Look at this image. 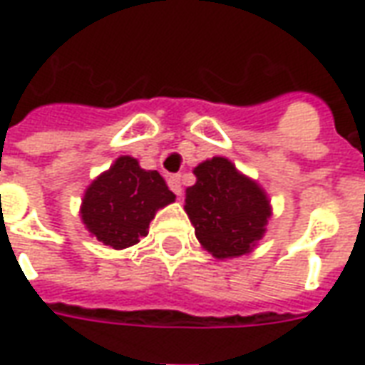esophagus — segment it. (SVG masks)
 <instances>
[{"label":"esophagus","instance_id":"esophagus-1","mask_svg":"<svg viewBox=\"0 0 365 365\" xmlns=\"http://www.w3.org/2000/svg\"><path fill=\"white\" fill-rule=\"evenodd\" d=\"M168 185H170V190L174 191L175 195H182V175L180 174H174V175H170L168 178Z\"/></svg>","mask_w":365,"mask_h":365}]
</instances>
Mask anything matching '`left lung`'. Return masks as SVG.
I'll return each instance as SVG.
<instances>
[{
    "label": "left lung",
    "mask_w": 365,
    "mask_h": 365,
    "mask_svg": "<svg viewBox=\"0 0 365 365\" xmlns=\"http://www.w3.org/2000/svg\"><path fill=\"white\" fill-rule=\"evenodd\" d=\"M193 174L185 213L201 246L219 260L252 252L272 217L266 191L222 156L201 162Z\"/></svg>",
    "instance_id": "left-lung-1"
}]
</instances>
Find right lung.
I'll list each match as a JSON object with an SVG mask.
<instances>
[{"mask_svg": "<svg viewBox=\"0 0 365 365\" xmlns=\"http://www.w3.org/2000/svg\"><path fill=\"white\" fill-rule=\"evenodd\" d=\"M174 201L156 170H143L133 156H119L86 190L80 217L91 237L123 250L140 242L156 211Z\"/></svg>", "mask_w": 365, "mask_h": 365, "instance_id": "obj_1", "label": "right lung"}]
</instances>
